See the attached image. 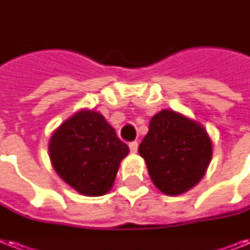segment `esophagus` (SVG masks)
Returning <instances> with one entry per match:
<instances>
[{
    "mask_svg": "<svg viewBox=\"0 0 250 250\" xmlns=\"http://www.w3.org/2000/svg\"><path fill=\"white\" fill-rule=\"evenodd\" d=\"M137 148H139V144H137V141H132V143H129V150H131V153H135L137 152Z\"/></svg>",
    "mask_w": 250,
    "mask_h": 250,
    "instance_id": "34e87169",
    "label": "esophagus"
}]
</instances>
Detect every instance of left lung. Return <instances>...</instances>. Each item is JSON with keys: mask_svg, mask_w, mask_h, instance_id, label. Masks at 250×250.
I'll use <instances>...</instances> for the list:
<instances>
[{"mask_svg": "<svg viewBox=\"0 0 250 250\" xmlns=\"http://www.w3.org/2000/svg\"><path fill=\"white\" fill-rule=\"evenodd\" d=\"M153 184L167 196L197 186L213 157V141L200 122L172 109L153 115L139 146Z\"/></svg>", "mask_w": 250, "mask_h": 250, "instance_id": "1", "label": "left lung"}]
</instances>
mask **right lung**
Masks as SVG:
<instances>
[{
  "instance_id": "obj_1",
  "label": "right lung",
  "mask_w": 250,
  "mask_h": 250,
  "mask_svg": "<svg viewBox=\"0 0 250 250\" xmlns=\"http://www.w3.org/2000/svg\"><path fill=\"white\" fill-rule=\"evenodd\" d=\"M49 158L57 175L78 193L98 197L113 188L128 145L96 110L80 109L53 132Z\"/></svg>"
}]
</instances>
